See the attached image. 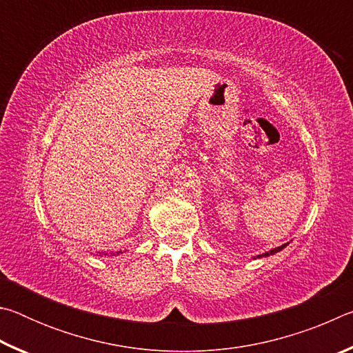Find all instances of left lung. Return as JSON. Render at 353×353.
Returning a JSON list of instances; mask_svg holds the SVG:
<instances>
[{"label": "left lung", "mask_w": 353, "mask_h": 353, "mask_svg": "<svg viewBox=\"0 0 353 353\" xmlns=\"http://www.w3.org/2000/svg\"><path fill=\"white\" fill-rule=\"evenodd\" d=\"M285 246H286V244H283V246H280V248L272 249V250H270V252H265V254H261V255H259V256H268V255H271V254H276V252H279V250H282Z\"/></svg>", "instance_id": "obj_1"}]
</instances>
